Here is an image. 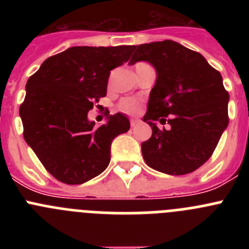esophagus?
Masks as SVG:
<instances>
[{
  "label": "esophagus",
  "mask_w": 249,
  "mask_h": 249,
  "mask_svg": "<svg viewBox=\"0 0 249 249\" xmlns=\"http://www.w3.org/2000/svg\"><path fill=\"white\" fill-rule=\"evenodd\" d=\"M138 123H140V120H138V118H132V120H131V126L132 127L137 126Z\"/></svg>",
  "instance_id": "esophagus-1"
}]
</instances>
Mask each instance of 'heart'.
I'll return each mask as SVG.
<instances>
[{
  "instance_id": "obj_1",
  "label": "heart",
  "mask_w": 249,
  "mask_h": 249,
  "mask_svg": "<svg viewBox=\"0 0 249 249\" xmlns=\"http://www.w3.org/2000/svg\"><path fill=\"white\" fill-rule=\"evenodd\" d=\"M118 108L120 111L124 112V113H129V114H133V113H137L141 108V105L137 100L135 98H124L120 102L118 105Z\"/></svg>"
}]
</instances>
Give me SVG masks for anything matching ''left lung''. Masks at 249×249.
Instances as JSON below:
<instances>
[{
	"label": "left lung",
	"mask_w": 249,
	"mask_h": 249,
	"mask_svg": "<svg viewBox=\"0 0 249 249\" xmlns=\"http://www.w3.org/2000/svg\"><path fill=\"white\" fill-rule=\"evenodd\" d=\"M133 51L129 65L147 61L157 72L143 117L152 128L142 143L144 160L167 175L193 172L210 160L228 126L230 94L221 73L201 53L171 39ZM156 120H167L170 128L160 130Z\"/></svg>",
	"instance_id": "8db88e82"
}]
</instances>
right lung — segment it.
<instances>
[{
    "mask_svg": "<svg viewBox=\"0 0 249 249\" xmlns=\"http://www.w3.org/2000/svg\"><path fill=\"white\" fill-rule=\"evenodd\" d=\"M135 46H77L51 56L28 78L19 107L23 137L59 182L81 184L102 173L114 137L129 129L122 113L94 127L87 114L107 94L113 68L127 62Z\"/></svg>",
    "mask_w": 249,
    "mask_h": 249,
    "instance_id": "add662e5",
    "label": "right lung"
}]
</instances>
